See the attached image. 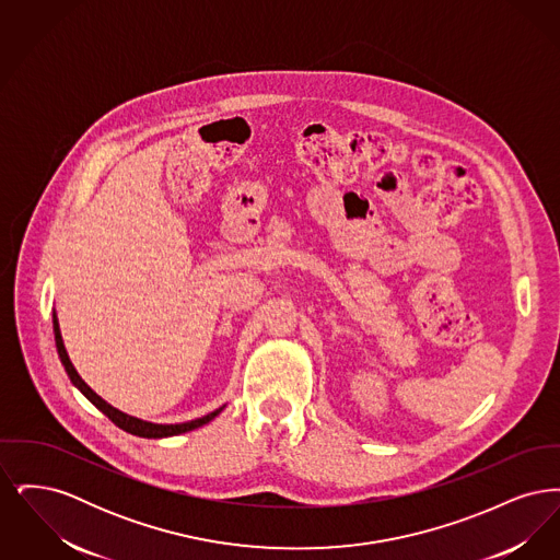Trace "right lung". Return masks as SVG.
Instances as JSON below:
<instances>
[{"label": "right lung", "instance_id": "obj_1", "mask_svg": "<svg viewBox=\"0 0 560 560\" xmlns=\"http://www.w3.org/2000/svg\"><path fill=\"white\" fill-rule=\"evenodd\" d=\"M52 327H54V342H56V350H58V357H60V363L65 365V372L67 375L71 377V382L80 388L81 393H83V397L90 400V402H94L105 416H107L108 420L115 424V427L121 428V430H126V432H130V434H136V436H142V439H165V436H176V434H183V432H188V430H195V428L203 427V424H208V422H212L213 418L224 409V405L220 407V409H215L212 413H208V416H203V418H197V420H190V422H183V424H153V422H144V420H138V418H133V416H128V413H124V411H119V409H115L113 405H108L107 400L101 399L83 380L80 377V373L78 370L73 368V363H71V359H69V354H67V348L62 345V336H60V327H58V319H56V313L52 315Z\"/></svg>", "mask_w": 560, "mask_h": 560}]
</instances>
